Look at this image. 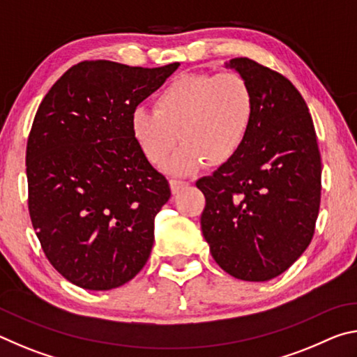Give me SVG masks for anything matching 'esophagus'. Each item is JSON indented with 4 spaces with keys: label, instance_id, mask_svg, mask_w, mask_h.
I'll return each instance as SVG.
<instances>
[{
    "label": "esophagus",
    "instance_id": "obj_1",
    "mask_svg": "<svg viewBox=\"0 0 357 357\" xmlns=\"http://www.w3.org/2000/svg\"><path fill=\"white\" fill-rule=\"evenodd\" d=\"M185 185H189V183L185 181H179V179H170V189L173 193H178L181 189H184Z\"/></svg>",
    "mask_w": 357,
    "mask_h": 357
}]
</instances>
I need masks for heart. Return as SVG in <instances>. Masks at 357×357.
Listing matches in <instances>:
<instances>
[{
    "instance_id": "b5f03b06",
    "label": "heart",
    "mask_w": 357,
    "mask_h": 357,
    "mask_svg": "<svg viewBox=\"0 0 357 357\" xmlns=\"http://www.w3.org/2000/svg\"><path fill=\"white\" fill-rule=\"evenodd\" d=\"M255 119L250 83L236 72L181 74L160 89L154 110L135 108L130 134L143 155L160 165L184 142L165 168L190 174L206 164L222 165L236 155Z\"/></svg>"
}]
</instances>
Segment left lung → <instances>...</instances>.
Listing matches in <instances>:
<instances>
[{
	"label": "left lung",
	"instance_id": "left-lung-1",
	"mask_svg": "<svg viewBox=\"0 0 357 357\" xmlns=\"http://www.w3.org/2000/svg\"><path fill=\"white\" fill-rule=\"evenodd\" d=\"M250 83L255 119L243 149L197 181L202 231L215 263L247 282L280 275L309 247L321 198V157L305 100L275 70L233 58Z\"/></svg>",
	"mask_w": 357,
	"mask_h": 357
}]
</instances>
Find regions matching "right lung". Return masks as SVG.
<instances>
[{
    "mask_svg": "<svg viewBox=\"0 0 357 357\" xmlns=\"http://www.w3.org/2000/svg\"><path fill=\"white\" fill-rule=\"evenodd\" d=\"M178 68L83 61L40 102L26 144L29 217L48 261L77 287L118 288L148 261L172 192L129 121Z\"/></svg>",
    "mask_w": 357,
    "mask_h": 357,
    "instance_id": "obj_1",
    "label": "right lung"
}]
</instances>
